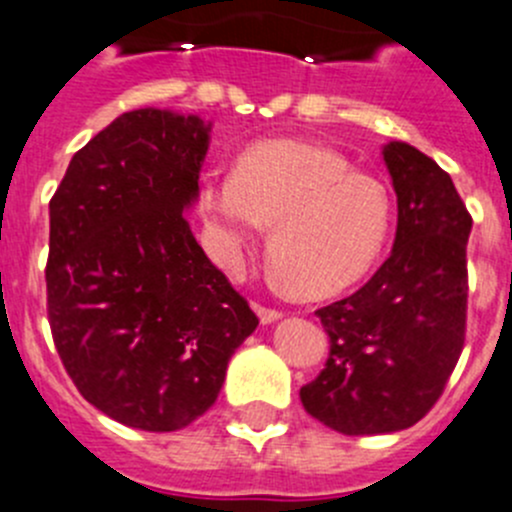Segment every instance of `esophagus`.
<instances>
[{"mask_svg":"<svg viewBox=\"0 0 512 512\" xmlns=\"http://www.w3.org/2000/svg\"><path fill=\"white\" fill-rule=\"evenodd\" d=\"M252 307H255V312H257V317H260L262 325H272V322H277L282 317V312L280 310H272V307L257 305V302Z\"/></svg>","mask_w":512,"mask_h":512,"instance_id":"obj_1","label":"esophagus"}]
</instances>
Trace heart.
Wrapping results in <instances>:
<instances>
[{"label":"heart","mask_w":512,"mask_h":512,"mask_svg":"<svg viewBox=\"0 0 512 512\" xmlns=\"http://www.w3.org/2000/svg\"><path fill=\"white\" fill-rule=\"evenodd\" d=\"M210 247L237 275L272 225L275 275L307 295H335L380 260L393 222L388 187L327 147L265 142L242 152L232 175L202 185Z\"/></svg>","instance_id":"heart-1"}]
</instances>
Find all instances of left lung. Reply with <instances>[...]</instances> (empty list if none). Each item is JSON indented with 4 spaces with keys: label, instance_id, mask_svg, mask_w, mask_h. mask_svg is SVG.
I'll list each match as a JSON object with an SVG mask.
<instances>
[{
    "label": "left lung",
    "instance_id": "left-lung-1",
    "mask_svg": "<svg viewBox=\"0 0 512 512\" xmlns=\"http://www.w3.org/2000/svg\"><path fill=\"white\" fill-rule=\"evenodd\" d=\"M382 160L398 195L390 257L357 292L315 312L330 357L300 390L307 413L342 435H385L425 418L465 342L473 217L453 180L408 142Z\"/></svg>",
    "mask_w": 512,
    "mask_h": 512
}]
</instances>
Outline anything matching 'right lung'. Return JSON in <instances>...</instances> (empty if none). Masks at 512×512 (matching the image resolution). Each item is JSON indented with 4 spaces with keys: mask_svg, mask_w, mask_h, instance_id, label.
Listing matches in <instances>:
<instances>
[{
    "mask_svg": "<svg viewBox=\"0 0 512 512\" xmlns=\"http://www.w3.org/2000/svg\"><path fill=\"white\" fill-rule=\"evenodd\" d=\"M210 130L172 109L119 114L49 202L47 310L64 370L87 403L147 433L205 415L257 327L182 215Z\"/></svg>",
    "mask_w": 512,
    "mask_h": 512,
    "instance_id": "obj_1",
    "label": "right lung"
}]
</instances>
